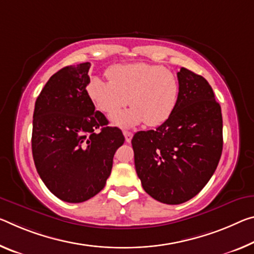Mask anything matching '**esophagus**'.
I'll use <instances>...</instances> for the list:
<instances>
[{
	"instance_id": "obj_1",
	"label": "esophagus",
	"mask_w": 254,
	"mask_h": 254,
	"mask_svg": "<svg viewBox=\"0 0 254 254\" xmlns=\"http://www.w3.org/2000/svg\"><path fill=\"white\" fill-rule=\"evenodd\" d=\"M123 134H124V136H126V141L127 142H130L132 140V136H133V133H132V132H130V131H123Z\"/></svg>"
}]
</instances>
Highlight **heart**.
<instances>
[{"label":"heart","mask_w":254,"mask_h":254,"mask_svg":"<svg viewBox=\"0 0 254 254\" xmlns=\"http://www.w3.org/2000/svg\"><path fill=\"white\" fill-rule=\"evenodd\" d=\"M108 81L92 78L87 91L99 111L113 115V123L131 127L144 122L157 127L167 121L178 103L180 84L173 72L148 63L118 64L106 72Z\"/></svg>","instance_id":"b5f03b06"}]
</instances>
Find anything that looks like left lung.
I'll use <instances>...</instances> for the list:
<instances>
[{
	"label": "left lung",
	"mask_w": 254,
	"mask_h": 254,
	"mask_svg": "<svg viewBox=\"0 0 254 254\" xmlns=\"http://www.w3.org/2000/svg\"><path fill=\"white\" fill-rule=\"evenodd\" d=\"M180 94L172 115L156 130L132 138L135 171L143 190L167 204H180L202 190L223 151V118L203 76L181 67Z\"/></svg>",
	"instance_id": "1"
}]
</instances>
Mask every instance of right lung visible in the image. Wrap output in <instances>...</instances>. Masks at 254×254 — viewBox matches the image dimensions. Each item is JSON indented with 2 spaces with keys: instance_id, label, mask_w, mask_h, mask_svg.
<instances>
[{
  "instance_id": "obj_1",
  "label": "right lung",
  "mask_w": 254,
  "mask_h": 254,
  "mask_svg": "<svg viewBox=\"0 0 254 254\" xmlns=\"http://www.w3.org/2000/svg\"><path fill=\"white\" fill-rule=\"evenodd\" d=\"M90 63L65 66L36 99L31 149L40 179L65 202L89 200L103 190L113 157L124 143L119 127L95 111L87 91Z\"/></svg>"
}]
</instances>
